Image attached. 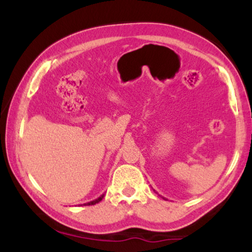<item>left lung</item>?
Masks as SVG:
<instances>
[{
    "label": "left lung",
    "instance_id": "obj_1",
    "mask_svg": "<svg viewBox=\"0 0 252 252\" xmlns=\"http://www.w3.org/2000/svg\"><path fill=\"white\" fill-rule=\"evenodd\" d=\"M163 198H164V199H165V197H163Z\"/></svg>",
    "mask_w": 252,
    "mask_h": 252
}]
</instances>
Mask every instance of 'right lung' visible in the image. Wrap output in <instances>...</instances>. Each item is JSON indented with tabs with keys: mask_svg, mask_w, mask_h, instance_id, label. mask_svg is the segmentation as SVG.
I'll return each instance as SVG.
<instances>
[{
	"mask_svg": "<svg viewBox=\"0 0 252 252\" xmlns=\"http://www.w3.org/2000/svg\"><path fill=\"white\" fill-rule=\"evenodd\" d=\"M103 197H104V194H102L101 196H99L98 198L94 199V201H91V202H88V203H85L84 205H94V204H96V203H99V202H101Z\"/></svg>",
	"mask_w": 252,
	"mask_h": 252,
	"instance_id": "add662e5",
	"label": "right lung"
}]
</instances>
